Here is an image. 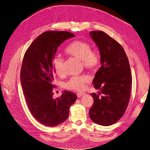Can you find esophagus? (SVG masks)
<instances>
[{
  "label": "esophagus",
  "mask_w": 150,
  "mask_h": 150,
  "mask_svg": "<svg viewBox=\"0 0 150 150\" xmlns=\"http://www.w3.org/2000/svg\"><path fill=\"white\" fill-rule=\"evenodd\" d=\"M83 95H84V93H77V96H78V98H81V96H83Z\"/></svg>",
  "instance_id": "1"
}]
</instances>
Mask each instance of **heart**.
Wrapping results in <instances>:
<instances>
[{
  "instance_id": "obj_1",
  "label": "heart",
  "mask_w": 150,
  "mask_h": 150,
  "mask_svg": "<svg viewBox=\"0 0 150 150\" xmlns=\"http://www.w3.org/2000/svg\"><path fill=\"white\" fill-rule=\"evenodd\" d=\"M91 46L85 41L77 40L71 43L66 49V52L82 61L83 66L87 69H93L98 66L100 57L95 51H91ZM64 59L60 54H56L52 59V66L58 75L64 73ZM90 77L86 75L72 76L64 84V87L69 90L81 91L84 89L86 84L90 82Z\"/></svg>"
}]
</instances>
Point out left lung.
I'll return each instance as SVG.
<instances>
[{
	"instance_id": "left-lung-1",
	"label": "left lung",
	"mask_w": 150,
	"mask_h": 150,
	"mask_svg": "<svg viewBox=\"0 0 150 150\" xmlns=\"http://www.w3.org/2000/svg\"><path fill=\"white\" fill-rule=\"evenodd\" d=\"M89 35L99 49L101 66L93 82L100 91L91 94L94 103L89 114L95 123L110 126L121 119L128 106L132 84L129 63L122 47L107 34L91 31Z\"/></svg>"
}]
</instances>
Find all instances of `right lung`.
I'll return each instance as SVG.
<instances>
[{
  "label": "right lung",
  "mask_w": 150,
  "mask_h": 150,
  "mask_svg": "<svg viewBox=\"0 0 150 150\" xmlns=\"http://www.w3.org/2000/svg\"><path fill=\"white\" fill-rule=\"evenodd\" d=\"M75 36L66 31H47L30 44L22 61L21 83L31 114L42 125L54 127L69 116V108L76 95L64 91L61 97L53 98L52 59L57 47L65 40Z\"/></svg>",
  "instance_id": "right-lung-1"
}]
</instances>
